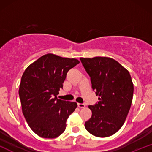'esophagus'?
<instances>
[{
	"label": "esophagus",
	"instance_id": "34e87169",
	"mask_svg": "<svg viewBox=\"0 0 152 152\" xmlns=\"http://www.w3.org/2000/svg\"><path fill=\"white\" fill-rule=\"evenodd\" d=\"M85 106H86V105H85L84 104H80V103H78V107L83 109V108H85Z\"/></svg>",
	"mask_w": 152,
	"mask_h": 152
}]
</instances>
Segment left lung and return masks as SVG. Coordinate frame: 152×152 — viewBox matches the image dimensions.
I'll use <instances>...</instances> for the list:
<instances>
[{"instance_id":"obj_1","label":"left lung","mask_w":152,"mask_h":152,"mask_svg":"<svg viewBox=\"0 0 152 152\" xmlns=\"http://www.w3.org/2000/svg\"><path fill=\"white\" fill-rule=\"evenodd\" d=\"M90 76L92 89L99 102L88 106L92 115L85 128L97 137H107L118 132L125 122L134 93L129 71L109 57L80 58Z\"/></svg>"}]
</instances>
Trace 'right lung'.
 <instances>
[{
    "instance_id": "1",
    "label": "right lung",
    "mask_w": 152,
    "mask_h": 152,
    "mask_svg": "<svg viewBox=\"0 0 152 152\" xmlns=\"http://www.w3.org/2000/svg\"><path fill=\"white\" fill-rule=\"evenodd\" d=\"M79 64L76 58L53 53L43 55L30 64L22 75L19 96L22 112L30 128L39 137H58L77 104L57 99L66 74Z\"/></svg>"
}]
</instances>
